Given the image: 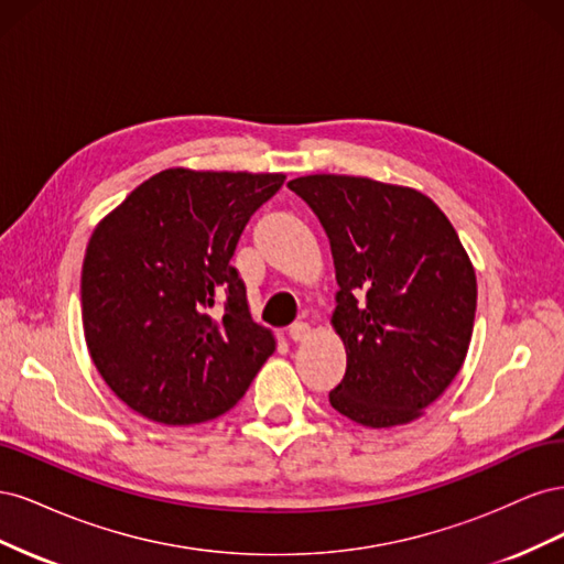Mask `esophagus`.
<instances>
[{
    "instance_id": "1",
    "label": "esophagus",
    "mask_w": 564,
    "mask_h": 564,
    "mask_svg": "<svg viewBox=\"0 0 564 564\" xmlns=\"http://www.w3.org/2000/svg\"><path fill=\"white\" fill-rule=\"evenodd\" d=\"M289 336H292V340H305L311 336V327L308 322H294L292 327H289Z\"/></svg>"
}]
</instances>
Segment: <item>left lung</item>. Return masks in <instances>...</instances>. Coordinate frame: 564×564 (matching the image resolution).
Segmentation results:
<instances>
[{
  "label": "left lung",
  "instance_id": "obj_1",
  "mask_svg": "<svg viewBox=\"0 0 564 564\" xmlns=\"http://www.w3.org/2000/svg\"><path fill=\"white\" fill-rule=\"evenodd\" d=\"M286 185L332 245V324L348 355L332 406L367 429L419 419L454 381L473 336L477 282L454 226L414 187L336 174Z\"/></svg>",
  "mask_w": 564,
  "mask_h": 564
}]
</instances>
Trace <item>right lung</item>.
I'll list each match as a JSON object with an SVG mask.
<instances>
[{
	"label": "right lung",
	"mask_w": 564,
	"mask_h": 564,
	"mask_svg": "<svg viewBox=\"0 0 564 564\" xmlns=\"http://www.w3.org/2000/svg\"><path fill=\"white\" fill-rule=\"evenodd\" d=\"M282 183L284 174L164 169L96 226L82 265L84 338L133 412L164 425L212 421L275 350L230 259ZM218 300L225 315L214 318Z\"/></svg>",
	"instance_id": "add662e5"
}]
</instances>
